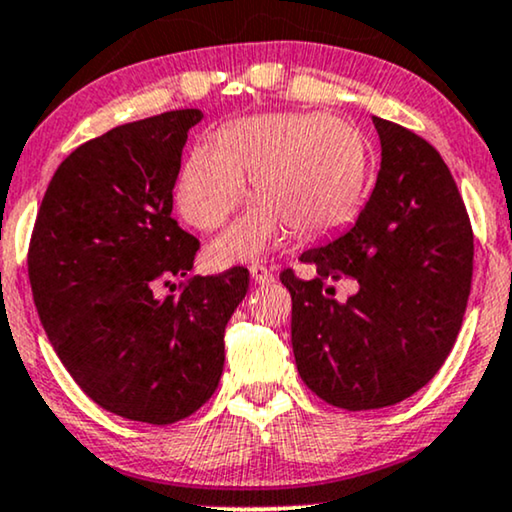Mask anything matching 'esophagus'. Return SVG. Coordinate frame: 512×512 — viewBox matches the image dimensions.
<instances>
[{
  "label": "esophagus",
  "instance_id": "esophagus-1",
  "mask_svg": "<svg viewBox=\"0 0 512 512\" xmlns=\"http://www.w3.org/2000/svg\"><path fill=\"white\" fill-rule=\"evenodd\" d=\"M250 276H252V281L260 283V285H267V283L274 281V274H271L267 267H262V264H252Z\"/></svg>",
  "mask_w": 512,
  "mask_h": 512
}]
</instances>
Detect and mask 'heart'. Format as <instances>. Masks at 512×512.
I'll list each match as a JSON object with an SVG mask.
<instances>
[{"label": "heart", "mask_w": 512, "mask_h": 512, "mask_svg": "<svg viewBox=\"0 0 512 512\" xmlns=\"http://www.w3.org/2000/svg\"><path fill=\"white\" fill-rule=\"evenodd\" d=\"M260 196L213 245L236 262L267 250L285 227L323 236L356 213L367 185V149L358 128L330 114H257L222 128L189 152L177 177V208L199 229H215L245 196Z\"/></svg>", "instance_id": "heart-1"}]
</instances>
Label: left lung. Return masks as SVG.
<instances>
[{
  "label": "left lung",
  "mask_w": 512,
  "mask_h": 512,
  "mask_svg": "<svg viewBox=\"0 0 512 512\" xmlns=\"http://www.w3.org/2000/svg\"><path fill=\"white\" fill-rule=\"evenodd\" d=\"M377 185L356 224L302 252L316 278L285 269L299 377L325 403L379 410L410 398L445 363L473 278V229L447 163L417 133L372 117ZM357 292L337 300L330 282Z\"/></svg>",
  "instance_id": "left-lung-1"
}]
</instances>
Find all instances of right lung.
I'll return each mask as SVG.
<instances>
[{"mask_svg":"<svg viewBox=\"0 0 512 512\" xmlns=\"http://www.w3.org/2000/svg\"><path fill=\"white\" fill-rule=\"evenodd\" d=\"M201 119V109H173L74 149L51 177L27 252L60 363L102 410L154 426L187 419L215 393L224 327L250 283L234 267L155 295L189 276L199 250L173 220V187Z\"/></svg>","mask_w":512,"mask_h":512,"instance_id":"obj_1","label":"right lung"}]
</instances>
